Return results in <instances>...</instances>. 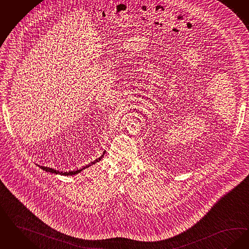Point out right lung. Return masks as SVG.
<instances>
[{
    "mask_svg": "<svg viewBox=\"0 0 249 249\" xmlns=\"http://www.w3.org/2000/svg\"><path fill=\"white\" fill-rule=\"evenodd\" d=\"M105 153H106V151H104L103 152V155L98 158L97 160H94V161H92V162H90L89 163L88 165H86V166H84V167H82L81 169H77V170H70V171H66V172H63V171H60L58 169H52V168H47V167H43V166H40L39 165V168L42 169V170H44V171H46V172H50V173H53V174H59V175H63V176H73V175H76V174H78V173H80V171H82L83 169H87V168H89L90 166H92V165H94L95 163H97V162H99L100 160H102L103 158H104V155H105Z\"/></svg>",
    "mask_w": 249,
    "mask_h": 249,
    "instance_id": "1",
    "label": "right lung"
}]
</instances>
